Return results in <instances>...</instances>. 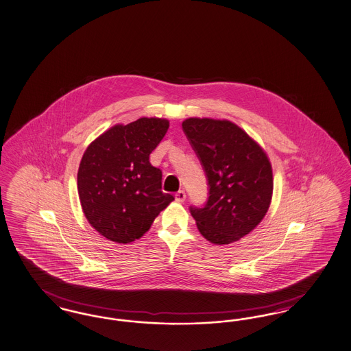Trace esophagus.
Masks as SVG:
<instances>
[{
    "label": "esophagus",
    "instance_id": "1",
    "mask_svg": "<svg viewBox=\"0 0 351 351\" xmlns=\"http://www.w3.org/2000/svg\"><path fill=\"white\" fill-rule=\"evenodd\" d=\"M185 192L184 191H179V192H176L175 193V199L178 201V202H182L184 199H185Z\"/></svg>",
    "mask_w": 351,
    "mask_h": 351
}]
</instances>
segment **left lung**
Returning a JSON list of instances; mask_svg holds the SVG:
<instances>
[{
    "label": "left lung",
    "instance_id": "obj_1",
    "mask_svg": "<svg viewBox=\"0 0 351 351\" xmlns=\"http://www.w3.org/2000/svg\"><path fill=\"white\" fill-rule=\"evenodd\" d=\"M182 130L206 175L209 197L191 206L201 235L214 244H230L250 234L265 217L273 172L264 150L227 120L191 117Z\"/></svg>",
    "mask_w": 351,
    "mask_h": 351
}]
</instances>
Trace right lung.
<instances>
[{
	"label": "right lung",
	"mask_w": 351,
	"mask_h": 351,
	"mask_svg": "<svg viewBox=\"0 0 351 351\" xmlns=\"http://www.w3.org/2000/svg\"><path fill=\"white\" fill-rule=\"evenodd\" d=\"M166 119L114 125L90 143L78 169L82 210L100 235L130 243L149 231L173 196L162 192V171L149 156L169 130Z\"/></svg>",
	"instance_id": "add662e5"
}]
</instances>
